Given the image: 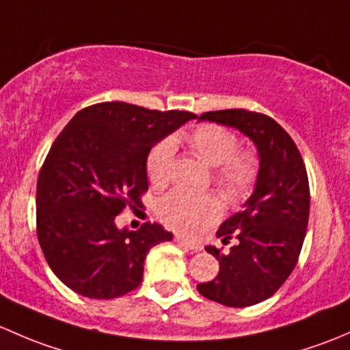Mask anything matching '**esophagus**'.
Instances as JSON below:
<instances>
[{
    "label": "esophagus",
    "mask_w": 350,
    "mask_h": 350,
    "mask_svg": "<svg viewBox=\"0 0 350 350\" xmlns=\"http://www.w3.org/2000/svg\"><path fill=\"white\" fill-rule=\"evenodd\" d=\"M175 243H178L180 246L189 247L190 251H202V244H199V243H190L189 239H185V237H182V236H175Z\"/></svg>",
    "instance_id": "obj_1"
}]
</instances>
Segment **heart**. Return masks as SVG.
I'll return each instance as SVG.
<instances>
[{
  "mask_svg": "<svg viewBox=\"0 0 350 350\" xmlns=\"http://www.w3.org/2000/svg\"><path fill=\"white\" fill-rule=\"evenodd\" d=\"M187 145L212 170L215 183L226 200L237 202L254 189L259 175V160L253 150H241L236 133L219 124H202L187 135ZM174 143L165 139L154 145L146 158V175L151 185L167 183ZM158 215L168 228L182 234H197L217 221L221 202L214 193L175 190L158 204Z\"/></svg>",
  "mask_w": 350,
  "mask_h": 350,
  "instance_id": "b5f03b06",
  "label": "heart"
}]
</instances>
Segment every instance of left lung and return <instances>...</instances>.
Returning a JSON list of instances; mask_svg holds the SVG:
<instances>
[{
  "label": "left lung",
  "mask_w": 350,
  "mask_h": 350,
  "mask_svg": "<svg viewBox=\"0 0 350 350\" xmlns=\"http://www.w3.org/2000/svg\"><path fill=\"white\" fill-rule=\"evenodd\" d=\"M200 120L232 126L250 136L259 153L256 189L244 208L217 230L222 243L236 239L219 259V275L197 284L202 297L226 307L259 304L280 290L298 262L310 214V187L304 158L291 136L273 118L247 109L208 111Z\"/></svg>",
  "instance_id": "8db88e82"
}]
</instances>
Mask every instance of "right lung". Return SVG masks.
<instances>
[{"label": "right lung", "instance_id": "right-lung-1", "mask_svg": "<svg viewBox=\"0 0 350 350\" xmlns=\"http://www.w3.org/2000/svg\"><path fill=\"white\" fill-rule=\"evenodd\" d=\"M197 118L113 100L79 111L62 129L37 182V236L57 278L96 300L142 284L148 251L172 241L160 224L120 230L126 207H142L151 146Z\"/></svg>", "mask_w": 350, "mask_h": 350}]
</instances>
